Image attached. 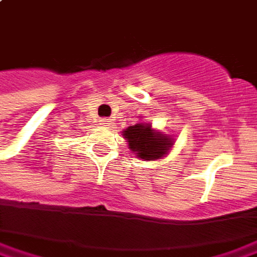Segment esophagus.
Returning a JSON list of instances; mask_svg holds the SVG:
<instances>
[{
    "instance_id": "34e87169",
    "label": "esophagus",
    "mask_w": 257,
    "mask_h": 257,
    "mask_svg": "<svg viewBox=\"0 0 257 257\" xmlns=\"http://www.w3.org/2000/svg\"><path fill=\"white\" fill-rule=\"evenodd\" d=\"M111 119L110 118H103V119H100V125L101 126H104V128H110L111 126Z\"/></svg>"
}]
</instances>
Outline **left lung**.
<instances>
[{
	"label": "left lung",
	"mask_w": 257,
	"mask_h": 257,
	"mask_svg": "<svg viewBox=\"0 0 257 257\" xmlns=\"http://www.w3.org/2000/svg\"><path fill=\"white\" fill-rule=\"evenodd\" d=\"M129 150L135 157L146 161H157L169 154L175 145V136L154 129L151 123L139 122L122 131Z\"/></svg>",
	"instance_id": "left-lung-1"
}]
</instances>
